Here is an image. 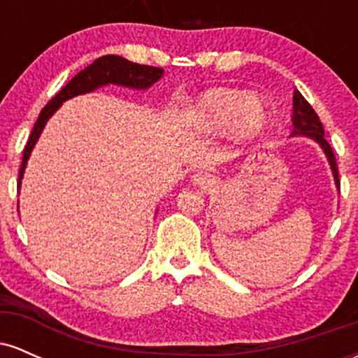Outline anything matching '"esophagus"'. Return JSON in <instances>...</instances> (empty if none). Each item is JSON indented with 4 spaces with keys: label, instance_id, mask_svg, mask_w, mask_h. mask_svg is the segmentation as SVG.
<instances>
[{
    "label": "esophagus",
    "instance_id": "34e87169",
    "mask_svg": "<svg viewBox=\"0 0 358 358\" xmlns=\"http://www.w3.org/2000/svg\"><path fill=\"white\" fill-rule=\"evenodd\" d=\"M192 183L203 188V190H208V188H212L215 185V178L207 170H199L192 175Z\"/></svg>",
    "mask_w": 358,
    "mask_h": 358
}]
</instances>
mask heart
I'll use <instances>...</instances> for the list:
<instances>
[{
	"mask_svg": "<svg viewBox=\"0 0 358 358\" xmlns=\"http://www.w3.org/2000/svg\"><path fill=\"white\" fill-rule=\"evenodd\" d=\"M192 114L205 129L231 126L232 133L241 139L257 136L268 121V109L261 97L229 87L203 92L193 104Z\"/></svg>",
	"mask_w": 358,
	"mask_h": 358,
	"instance_id": "b5f03b06",
	"label": "heart"
}]
</instances>
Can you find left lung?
I'll return each instance as SVG.
<instances>
[{"mask_svg": "<svg viewBox=\"0 0 358 358\" xmlns=\"http://www.w3.org/2000/svg\"><path fill=\"white\" fill-rule=\"evenodd\" d=\"M291 121H293V126H294L291 136H306V138L313 139V141H316L320 146H322L323 153L327 155L328 163H330L336 188L340 190L338 168H336V159H335L334 150H331V146L328 145V141L324 139V129H323L322 121H320L318 114L315 113V109L311 108L310 102H308L305 97L301 96V92H299V90H294L293 117H291Z\"/></svg>", "mask_w": 358, "mask_h": 358, "instance_id": "1", "label": "left lung"}]
</instances>
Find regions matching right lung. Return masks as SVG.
<instances>
[{
    "label": "right lung",
    "instance_id": "obj_1",
    "mask_svg": "<svg viewBox=\"0 0 358 358\" xmlns=\"http://www.w3.org/2000/svg\"><path fill=\"white\" fill-rule=\"evenodd\" d=\"M163 69L159 67H151V65H139L134 62H129L122 57L117 55H104L99 57L97 60H94L89 67H85L84 71L77 73L73 79L65 85L64 89L57 94L53 99L48 102L47 106L42 109L38 119H36L34 131H31L30 138H28L27 146L23 150V158H22V166H20V175H18V190L22 187V178L24 173V168H27V162L30 158L34 146L38 141L40 134H42L45 124H47L48 119L52 117V114L60 108L62 102L72 99V97L80 96V94L92 92V90L104 87V85L114 84V85H122V87L129 89H148L162 79Z\"/></svg>",
    "mask_w": 358,
    "mask_h": 358
}]
</instances>
